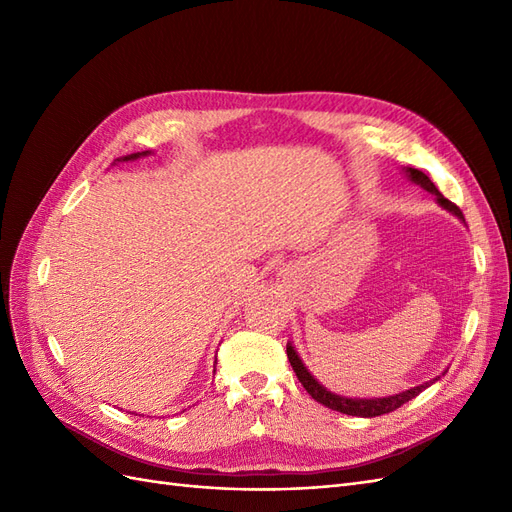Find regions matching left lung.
Segmentation results:
<instances>
[{
    "label": "left lung",
    "mask_w": 512,
    "mask_h": 512,
    "mask_svg": "<svg viewBox=\"0 0 512 512\" xmlns=\"http://www.w3.org/2000/svg\"><path fill=\"white\" fill-rule=\"evenodd\" d=\"M406 175H408V179H410L412 183L421 185L423 190H427V192H431L433 196H436L440 207H444L446 211H451L453 215H457V218H459L461 222H466V220H463L461 209H459L455 203H451V200L444 198V196L440 194V190L436 188V185H433V181L423 173V170H418V168H406ZM286 354H288V361H290V365H292V369H294V374H297L299 382L303 384V389H305L309 395H312V399H316L318 404H322V406H327V408L337 410V412H342V414H350V416L371 418V416L389 414V412H393V410L404 406L406 401L414 399L418 393H423L429 384H433V382L438 380V378H436V380L423 382V384H418V386H412V389H408V391H401V393L389 395V397H371V399L344 397V395H337V393L329 391L327 386H322L312 374H309V369L303 365L301 356L297 354V350H294L292 344L286 346Z\"/></svg>",
    "instance_id": "left-lung-1"
}]
</instances>
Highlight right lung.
Instances as JSON below:
<instances>
[{
    "label": "right lung",
    "mask_w": 512,
    "mask_h": 512,
    "mask_svg": "<svg viewBox=\"0 0 512 512\" xmlns=\"http://www.w3.org/2000/svg\"><path fill=\"white\" fill-rule=\"evenodd\" d=\"M151 151H141V153H130V156H123V158H119L117 162H128V160H136V158H141V156H149Z\"/></svg>",
    "instance_id": "1"
}]
</instances>
